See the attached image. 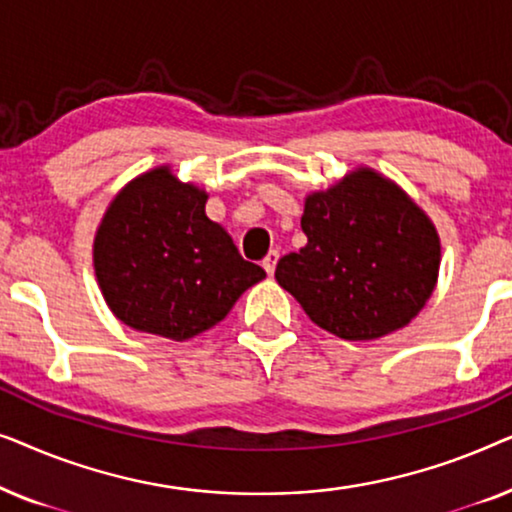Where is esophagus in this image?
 Returning a JSON list of instances; mask_svg holds the SVG:
<instances>
[{
  "instance_id": "esophagus-1",
  "label": "esophagus",
  "mask_w": 512,
  "mask_h": 512,
  "mask_svg": "<svg viewBox=\"0 0 512 512\" xmlns=\"http://www.w3.org/2000/svg\"><path fill=\"white\" fill-rule=\"evenodd\" d=\"M277 261H279V251H270V254L263 258V268H265V272H268V275H272V272H275Z\"/></svg>"
}]
</instances>
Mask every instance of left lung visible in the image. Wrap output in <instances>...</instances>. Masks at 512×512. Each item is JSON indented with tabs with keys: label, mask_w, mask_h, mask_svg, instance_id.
I'll return each mask as SVG.
<instances>
[{
	"label": "left lung",
	"mask_w": 512,
	"mask_h": 512,
	"mask_svg": "<svg viewBox=\"0 0 512 512\" xmlns=\"http://www.w3.org/2000/svg\"><path fill=\"white\" fill-rule=\"evenodd\" d=\"M300 226L307 244L279 258L275 279L314 324L342 340H377L408 326L436 289V226L373 167L307 193Z\"/></svg>",
	"instance_id": "left-lung-1"
}]
</instances>
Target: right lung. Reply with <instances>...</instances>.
<instances>
[{
    "instance_id": "1",
    "label": "right lung",
    "mask_w": 512,
    "mask_h": 512,
    "mask_svg": "<svg viewBox=\"0 0 512 512\" xmlns=\"http://www.w3.org/2000/svg\"><path fill=\"white\" fill-rule=\"evenodd\" d=\"M207 198L205 188L158 165L109 202L95 230L93 268L104 303L121 324L191 340L226 319L237 298L265 277L205 214Z\"/></svg>"
}]
</instances>
